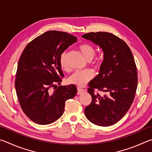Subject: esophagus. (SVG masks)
Instances as JSON below:
<instances>
[{"instance_id":"obj_1","label":"esophagus","mask_w":152,"mask_h":152,"mask_svg":"<svg viewBox=\"0 0 152 152\" xmlns=\"http://www.w3.org/2000/svg\"><path fill=\"white\" fill-rule=\"evenodd\" d=\"M85 91V89L80 88V87H77V95H80Z\"/></svg>"}]
</instances>
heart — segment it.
<instances>
[{
    "label": "heart",
    "mask_w": 152,
    "mask_h": 152,
    "mask_svg": "<svg viewBox=\"0 0 152 152\" xmlns=\"http://www.w3.org/2000/svg\"><path fill=\"white\" fill-rule=\"evenodd\" d=\"M79 49L83 54L87 61H89L91 66L95 69H98L100 66V61L98 58L95 57V49L89 43H82L79 45ZM66 53H63L60 57V66L63 70L67 71L68 65L66 61ZM94 77V73L90 69L85 70H77L69 77L68 82L69 83L75 85L78 87H83L90 81Z\"/></svg>",
    "instance_id": "obj_1"
}]
</instances>
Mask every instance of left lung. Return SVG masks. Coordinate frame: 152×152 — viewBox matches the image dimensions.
<instances>
[{
  "mask_svg": "<svg viewBox=\"0 0 152 152\" xmlns=\"http://www.w3.org/2000/svg\"><path fill=\"white\" fill-rule=\"evenodd\" d=\"M82 37L99 45L104 52L100 73L89 83L92 101L85 114L97 126H112L126 115L134 100L137 72L134 56L126 42L112 33L91 32ZM98 91L108 95L101 96Z\"/></svg>",
  "mask_w": 152,
  "mask_h": 152,
  "instance_id": "left-lung-1",
  "label": "left lung"
}]
</instances>
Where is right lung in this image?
Wrapping results in <instances>:
<instances>
[{
  "mask_svg": "<svg viewBox=\"0 0 152 152\" xmlns=\"http://www.w3.org/2000/svg\"><path fill=\"white\" fill-rule=\"evenodd\" d=\"M77 40L65 32L49 31L28 42L23 50L16 73V93L23 112L34 123L47 125L57 121L63 115L66 101L77 94L74 85L50 90L64 77L61 54Z\"/></svg>",
  "mask_w": 152,
  "mask_h": 152,
  "instance_id": "1",
  "label": "right lung"
}]
</instances>
